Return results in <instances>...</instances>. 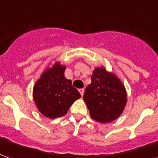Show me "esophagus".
Masks as SVG:
<instances>
[{"label": "esophagus", "mask_w": 158, "mask_h": 158, "mask_svg": "<svg viewBox=\"0 0 158 158\" xmlns=\"http://www.w3.org/2000/svg\"><path fill=\"white\" fill-rule=\"evenodd\" d=\"M79 93H80V94L83 96V94H84V92H85V89H79Z\"/></svg>", "instance_id": "34e87169"}]
</instances>
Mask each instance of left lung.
Here are the masks:
<instances>
[{"instance_id": "left-lung-1", "label": "left lung", "mask_w": 158, "mask_h": 158, "mask_svg": "<svg viewBox=\"0 0 158 158\" xmlns=\"http://www.w3.org/2000/svg\"><path fill=\"white\" fill-rule=\"evenodd\" d=\"M84 100L91 117L100 122H110L120 116L127 103V93L120 79L104 68H97L91 84L85 89Z\"/></svg>"}]
</instances>
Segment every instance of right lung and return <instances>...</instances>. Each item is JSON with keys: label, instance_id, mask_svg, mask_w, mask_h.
<instances>
[{"label": "right lung", "instance_id": "1", "mask_svg": "<svg viewBox=\"0 0 158 158\" xmlns=\"http://www.w3.org/2000/svg\"><path fill=\"white\" fill-rule=\"evenodd\" d=\"M64 66L55 64L42 74L33 88V99L38 110L51 119L65 115L81 96L72 81L64 77Z\"/></svg>", "mask_w": 158, "mask_h": 158}]
</instances>
